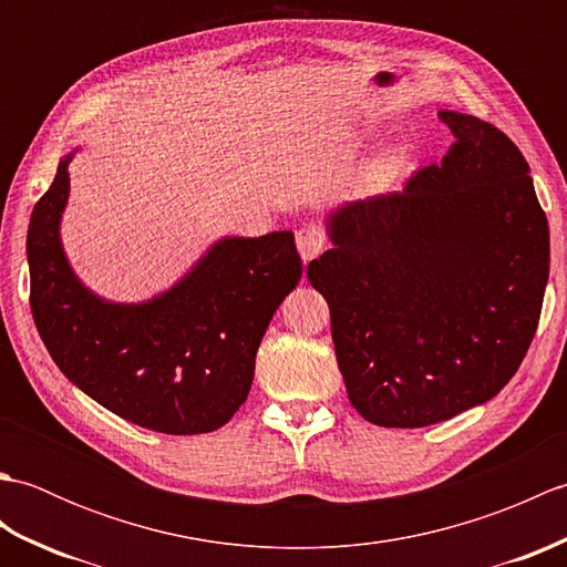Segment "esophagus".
Wrapping results in <instances>:
<instances>
[{
	"mask_svg": "<svg viewBox=\"0 0 567 567\" xmlns=\"http://www.w3.org/2000/svg\"><path fill=\"white\" fill-rule=\"evenodd\" d=\"M297 250H299V256H302L305 262L315 260L319 252L323 250V236L317 231V228L302 226L297 231Z\"/></svg>",
	"mask_w": 567,
	"mask_h": 567,
	"instance_id": "esophagus-1",
	"label": "esophagus"
}]
</instances>
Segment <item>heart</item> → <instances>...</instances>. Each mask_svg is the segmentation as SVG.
Segmentation results:
<instances>
[{"label": "heart", "mask_w": 567, "mask_h": 567, "mask_svg": "<svg viewBox=\"0 0 567 567\" xmlns=\"http://www.w3.org/2000/svg\"><path fill=\"white\" fill-rule=\"evenodd\" d=\"M406 163H409V148L404 146V143H392V146L382 148L380 153L372 155L360 177H363L365 187L378 189V187L390 185L392 179L400 177L404 173Z\"/></svg>", "instance_id": "1"}]
</instances>
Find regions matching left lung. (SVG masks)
I'll return each mask as SVG.
<instances>
[{
  "mask_svg": "<svg viewBox=\"0 0 567 567\" xmlns=\"http://www.w3.org/2000/svg\"><path fill=\"white\" fill-rule=\"evenodd\" d=\"M455 143L402 192L323 216L309 282L331 309L348 400L419 429L492 400L532 346L550 236L528 163L487 122L441 110Z\"/></svg>",
  "mask_w": 567,
  "mask_h": 567,
  "instance_id": "left-lung-1",
  "label": "left lung"
}]
</instances>
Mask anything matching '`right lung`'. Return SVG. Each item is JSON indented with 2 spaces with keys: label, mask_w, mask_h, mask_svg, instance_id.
I'll list each match as a JSON object with an SVG mask.
<instances>
[{
  "label": "right lung",
  "mask_w": 567,
  "mask_h": 567,
  "mask_svg": "<svg viewBox=\"0 0 567 567\" xmlns=\"http://www.w3.org/2000/svg\"><path fill=\"white\" fill-rule=\"evenodd\" d=\"M78 151L60 158L27 236L31 315L48 353L131 424L173 436L224 426L250 392L265 329L302 277L295 234L224 236L167 290L112 302L80 280L60 238Z\"/></svg>",
  "instance_id": "1"
}]
</instances>
